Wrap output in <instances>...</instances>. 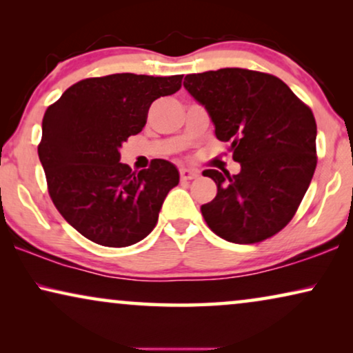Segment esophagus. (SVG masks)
<instances>
[{"instance_id":"esophagus-1","label":"esophagus","mask_w":353,"mask_h":353,"mask_svg":"<svg viewBox=\"0 0 353 353\" xmlns=\"http://www.w3.org/2000/svg\"><path fill=\"white\" fill-rule=\"evenodd\" d=\"M197 175H199V173H197V170H194V168H181L180 170V176H181V180H185V181H188V180H192V178H196Z\"/></svg>"}]
</instances>
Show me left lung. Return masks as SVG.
<instances>
[{
	"instance_id": "1",
	"label": "left lung",
	"mask_w": 353,
	"mask_h": 353,
	"mask_svg": "<svg viewBox=\"0 0 353 353\" xmlns=\"http://www.w3.org/2000/svg\"><path fill=\"white\" fill-rule=\"evenodd\" d=\"M188 93L209 114L220 141H230L238 175L204 170L216 196L201 207L209 228L230 243L276 234L296 214L316 167L312 110L278 77L248 69L190 74Z\"/></svg>"
}]
</instances>
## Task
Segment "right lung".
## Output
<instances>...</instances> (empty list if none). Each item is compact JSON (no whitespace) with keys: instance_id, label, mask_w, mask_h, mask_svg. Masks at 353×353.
Masks as SVG:
<instances>
[{"instance_id":"1","label":"right lung","mask_w":353,"mask_h":353,"mask_svg":"<svg viewBox=\"0 0 353 353\" xmlns=\"http://www.w3.org/2000/svg\"><path fill=\"white\" fill-rule=\"evenodd\" d=\"M183 75L114 74L67 88L46 109L38 157L52 202L86 239L127 248L157 223L168 191L180 181L163 159L134 173L120 162V148L146 125L157 98L176 93Z\"/></svg>"}]
</instances>
